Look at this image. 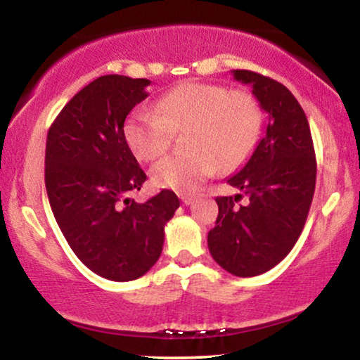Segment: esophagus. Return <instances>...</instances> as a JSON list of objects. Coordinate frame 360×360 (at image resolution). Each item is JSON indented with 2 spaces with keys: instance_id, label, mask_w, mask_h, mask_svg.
<instances>
[{
  "instance_id": "obj_1",
  "label": "esophagus",
  "mask_w": 360,
  "mask_h": 360,
  "mask_svg": "<svg viewBox=\"0 0 360 360\" xmlns=\"http://www.w3.org/2000/svg\"><path fill=\"white\" fill-rule=\"evenodd\" d=\"M179 196H180L181 203H184V205H190L191 201H193V195H191V193H179Z\"/></svg>"
}]
</instances>
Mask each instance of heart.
<instances>
[{
  "mask_svg": "<svg viewBox=\"0 0 360 360\" xmlns=\"http://www.w3.org/2000/svg\"><path fill=\"white\" fill-rule=\"evenodd\" d=\"M262 111L249 91L203 82H184L155 103L154 111H132L124 139L141 160H155L172 144V132L185 129L184 147L152 167L155 185L191 190L218 170H233L257 144Z\"/></svg>",
  "mask_w": 360,
  "mask_h": 360,
  "instance_id": "1",
  "label": "heart"
}]
</instances>
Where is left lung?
Wrapping results in <instances>:
<instances>
[{
	"label": "left lung",
	"mask_w": 360,
	"mask_h": 360,
	"mask_svg": "<svg viewBox=\"0 0 360 360\" xmlns=\"http://www.w3.org/2000/svg\"><path fill=\"white\" fill-rule=\"evenodd\" d=\"M233 75L252 85L269 124L248 164L228 179L243 193L216 198L219 213L208 249L229 274L255 277L287 257L302 234L316 185V159L308 120L292 91L250 70ZM244 194L248 203L238 205Z\"/></svg>",
	"instance_id": "left-lung-1"
}]
</instances>
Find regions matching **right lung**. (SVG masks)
Returning <instances> with one entry per match:
<instances>
[{
    "mask_svg": "<svg viewBox=\"0 0 360 360\" xmlns=\"http://www.w3.org/2000/svg\"><path fill=\"white\" fill-rule=\"evenodd\" d=\"M150 80L105 75L82 88L47 132L46 190L73 252L112 282L144 275L160 257L164 228L180 206L162 190L131 200L147 180L124 139V121Z\"/></svg>",
    "mask_w": 360,
    "mask_h": 360,
    "instance_id": "add662e5",
    "label": "right lung"
}]
</instances>
